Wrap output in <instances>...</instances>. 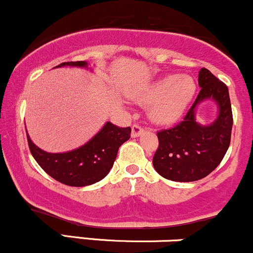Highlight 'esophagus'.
<instances>
[{
  "instance_id": "1",
  "label": "esophagus",
  "mask_w": 253,
  "mask_h": 253,
  "mask_svg": "<svg viewBox=\"0 0 253 253\" xmlns=\"http://www.w3.org/2000/svg\"><path fill=\"white\" fill-rule=\"evenodd\" d=\"M144 133V128L139 125H133L132 126V138H138Z\"/></svg>"
}]
</instances>
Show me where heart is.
I'll return each mask as SVG.
<instances>
[{
	"label": "heart",
	"instance_id": "b5f03b06",
	"mask_svg": "<svg viewBox=\"0 0 253 253\" xmlns=\"http://www.w3.org/2000/svg\"><path fill=\"white\" fill-rule=\"evenodd\" d=\"M196 91L193 77L168 75L130 95L138 103H151L149 115L155 123L170 124L178 120Z\"/></svg>",
	"mask_w": 253,
	"mask_h": 253
}]
</instances>
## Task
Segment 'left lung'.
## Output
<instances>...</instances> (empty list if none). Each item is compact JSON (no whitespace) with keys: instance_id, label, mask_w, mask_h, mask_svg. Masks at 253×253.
Segmentation results:
<instances>
[{"instance_id":"left-lung-1","label":"left lung","mask_w":253,"mask_h":253,"mask_svg":"<svg viewBox=\"0 0 253 253\" xmlns=\"http://www.w3.org/2000/svg\"><path fill=\"white\" fill-rule=\"evenodd\" d=\"M199 85L201 90L184 120L157 133L159 146L152 163L157 172L170 181L205 178L220 164L231 143L233 117L228 88L205 68L199 71ZM206 100L218 107L216 120L210 125L196 121L197 108Z\"/></svg>"}]
</instances>
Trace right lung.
<instances>
[{"label":"right lung","mask_w":253,"mask_h":253,"mask_svg":"<svg viewBox=\"0 0 253 253\" xmlns=\"http://www.w3.org/2000/svg\"><path fill=\"white\" fill-rule=\"evenodd\" d=\"M64 66L89 69L88 63L84 60L62 63L56 68ZM26 134L32 156L47 175L70 187H85L108 175L118 156L119 147L130 138V127L121 128L107 121L102 128L82 146L60 153L42 150L31 140L27 129Z\"/></svg>","instance_id":"add662e5"}]
</instances>
